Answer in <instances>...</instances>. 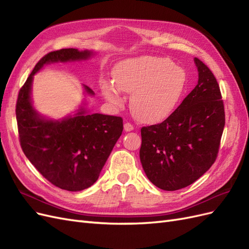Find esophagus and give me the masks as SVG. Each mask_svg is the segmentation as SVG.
<instances>
[{
    "label": "esophagus",
    "mask_w": 249,
    "mask_h": 249,
    "mask_svg": "<svg viewBox=\"0 0 249 249\" xmlns=\"http://www.w3.org/2000/svg\"><path fill=\"white\" fill-rule=\"evenodd\" d=\"M124 131H125V132H131V131L134 130L133 124H130V123H125L124 125Z\"/></svg>",
    "instance_id": "34e87169"
}]
</instances>
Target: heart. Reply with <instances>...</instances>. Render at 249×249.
Masks as SVG:
<instances>
[{
	"label": "heart",
	"mask_w": 249,
	"mask_h": 249,
	"mask_svg": "<svg viewBox=\"0 0 249 249\" xmlns=\"http://www.w3.org/2000/svg\"><path fill=\"white\" fill-rule=\"evenodd\" d=\"M113 82L101 83L102 93L109 103L122 107V91L132 93L131 109L143 123H159L177 108L187 84L185 71L167 59L142 56L115 65Z\"/></svg>",
	"instance_id": "obj_1"
}]
</instances>
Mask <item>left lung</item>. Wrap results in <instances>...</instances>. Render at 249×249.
Masks as SVG:
<instances>
[{"label": "left lung", "instance_id": "left-lung-1", "mask_svg": "<svg viewBox=\"0 0 249 249\" xmlns=\"http://www.w3.org/2000/svg\"><path fill=\"white\" fill-rule=\"evenodd\" d=\"M197 85L163 123L141 129L140 161L162 190L191 185L214 164L225 124L219 85L198 58Z\"/></svg>", "mask_w": 249, "mask_h": 249}]
</instances>
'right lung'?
Returning a JSON list of instances; mask_svg holds the SVG:
<instances>
[{"label":"right lung","mask_w":249,"mask_h":249,"mask_svg":"<svg viewBox=\"0 0 249 249\" xmlns=\"http://www.w3.org/2000/svg\"><path fill=\"white\" fill-rule=\"evenodd\" d=\"M93 53L62 49L42 57L19 90L17 120L22 152L53 185L67 191H81L93 185L124 130L123 118L89 114L81 108L74 116L51 120L33 108V76L43 65L86 60ZM85 91L93 95L88 86Z\"/></svg>","instance_id":"right-lung-1"}]
</instances>
